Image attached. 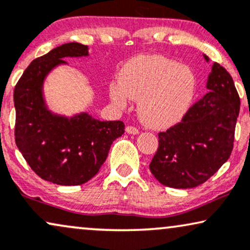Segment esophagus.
<instances>
[{"mask_svg": "<svg viewBox=\"0 0 250 250\" xmlns=\"http://www.w3.org/2000/svg\"><path fill=\"white\" fill-rule=\"evenodd\" d=\"M125 131L128 132V134H132V135H137L140 130H138L136 127H132V125H128L127 128H125Z\"/></svg>", "mask_w": 250, "mask_h": 250, "instance_id": "obj_1", "label": "esophagus"}]
</instances>
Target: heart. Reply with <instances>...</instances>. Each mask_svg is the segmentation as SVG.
I'll return each mask as SVG.
<instances>
[{"mask_svg":"<svg viewBox=\"0 0 250 250\" xmlns=\"http://www.w3.org/2000/svg\"><path fill=\"white\" fill-rule=\"evenodd\" d=\"M118 86L110 87V98L125 107L127 97L140 100L138 112L145 125L168 128L186 114L195 94V76L185 65L160 55H142L122 69Z\"/></svg>","mask_w":250,"mask_h":250,"instance_id":"1","label":"heart"}]
</instances>
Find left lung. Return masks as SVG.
I'll return each mask as SVG.
<instances>
[{"mask_svg":"<svg viewBox=\"0 0 250 250\" xmlns=\"http://www.w3.org/2000/svg\"><path fill=\"white\" fill-rule=\"evenodd\" d=\"M207 87L210 92L187 110L181 122L158 134L159 146L150 170L167 187H197L208 181L232 153L240 112L234 82L225 68L214 62Z\"/></svg>","mask_w":250,"mask_h":250,"instance_id":"left-lung-1","label":"left lung"}]
</instances>
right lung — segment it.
<instances>
[{"instance_id":"right-lung-1","label":"right lung","mask_w":250,"mask_h":250,"mask_svg":"<svg viewBox=\"0 0 250 250\" xmlns=\"http://www.w3.org/2000/svg\"><path fill=\"white\" fill-rule=\"evenodd\" d=\"M87 46L69 42L40 56L25 69L14 91L15 141L28 166L46 181L61 186L87 182L105 163L113 141L125 132L122 121H99L86 113L64 118L46 108L42 83L64 58L86 56Z\"/></svg>"}]
</instances>
